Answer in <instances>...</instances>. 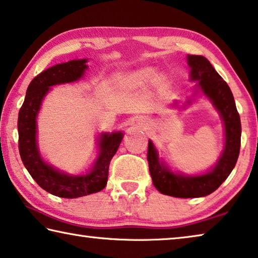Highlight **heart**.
I'll return each instance as SVG.
<instances>
[{
  "mask_svg": "<svg viewBox=\"0 0 258 258\" xmlns=\"http://www.w3.org/2000/svg\"><path fill=\"white\" fill-rule=\"evenodd\" d=\"M155 76H156V69L146 67V68L138 69L137 71L131 73L130 80H132L133 83H137V84H146L153 80ZM156 81L159 85H164L166 84L167 79L164 75H159L156 78Z\"/></svg>",
  "mask_w": 258,
  "mask_h": 258,
  "instance_id": "1",
  "label": "heart"
}]
</instances>
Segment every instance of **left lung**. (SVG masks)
Returning a JSON list of instances; mask_svg holds the SVG:
<instances>
[{
  "instance_id": "8db88e82",
  "label": "left lung",
  "mask_w": 258,
  "mask_h": 258,
  "mask_svg": "<svg viewBox=\"0 0 258 258\" xmlns=\"http://www.w3.org/2000/svg\"><path fill=\"white\" fill-rule=\"evenodd\" d=\"M190 80L198 81L201 92L217 109L225 127V146L217 164L209 172L201 175H183L174 173L158 157L153 142H148L149 171L154 186L164 195L173 198H202L215 191L226 180L238 161L241 146V121L235 107L234 97L226 81L206 57L188 55ZM190 103V101H187Z\"/></svg>"
}]
</instances>
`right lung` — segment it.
Returning a JSON list of instances; mask_svg holds the SVG:
<instances>
[{"instance_id":"1","label":"right lung","mask_w":258,"mask_h":258,"mask_svg":"<svg viewBox=\"0 0 258 258\" xmlns=\"http://www.w3.org/2000/svg\"><path fill=\"white\" fill-rule=\"evenodd\" d=\"M87 59H73L57 64L36 76L28 85L26 96L18 114V148L24 165L36 183L58 198L76 199L97 193L107 186L109 164L122 140L121 132L102 133L99 156L88 173L70 175L47 164L36 144V117L43 97L51 86L73 83L84 76Z\"/></svg>"}]
</instances>
